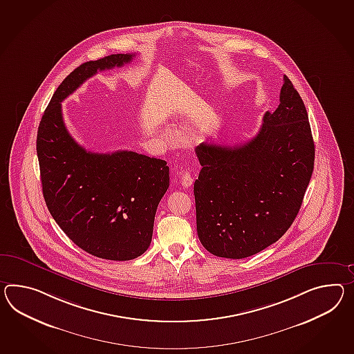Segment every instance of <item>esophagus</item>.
<instances>
[{"mask_svg":"<svg viewBox=\"0 0 354 354\" xmlns=\"http://www.w3.org/2000/svg\"><path fill=\"white\" fill-rule=\"evenodd\" d=\"M179 176H180V180L183 183V187L188 188V187L193 184V178H192V175L188 171L181 170L180 173H179Z\"/></svg>","mask_w":354,"mask_h":354,"instance_id":"1","label":"esophagus"}]
</instances>
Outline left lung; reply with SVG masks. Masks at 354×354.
<instances>
[{
	"label": "left lung",
	"instance_id": "left-lung-1",
	"mask_svg": "<svg viewBox=\"0 0 354 354\" xmlns=\"http://www.w3.org/2000/svg\"><path fill=\"white\" fill-rule=\"evenodd\" d=\"M239 146L202 143L194 181L197 233L206 250L245 259L279 241L302 206L315 164L306 106L284 75L280 104Z\"/></svg>",
	"mask_w": 354,
	"mask_h": 354
}]
</instances>
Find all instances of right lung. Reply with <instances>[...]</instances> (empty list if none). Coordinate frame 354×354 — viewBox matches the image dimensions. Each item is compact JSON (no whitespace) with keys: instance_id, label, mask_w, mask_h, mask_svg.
<instances>
[{"instance_id":"obj_1","label":"right lung","mask_w":354,"mask_h":354,"mask_svg":"<svg viewBox=\"0 0 354 354\" xmlns=\"http://www.w3.org/2000/svg\"><path fill=\"white\" fill-rule=\"evenodd\" d=\"M136 55L88 61L52 95L37 133L44 201L79 248L100 259L129 261L152 241L156 209L169 188L166 161L133 151L95 153L70 136L61 102L98 71L120 68Z\"/></svg>"}]
</instances>
